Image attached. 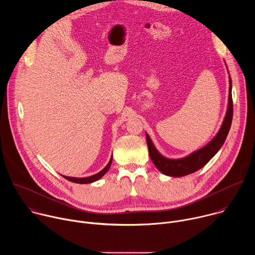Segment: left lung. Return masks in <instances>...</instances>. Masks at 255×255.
Here are the masks:
<instances>
[{
    "label": "left lung",
    "mask_w": 255,
    "mask_h": 255,
    "mask_svg": "<svg viewBox=\"0 0 255 255\" xmlns=\"http://www.w3.org/2000/svg\"><path fill=\"white\" fill-rule=\"evenodd\" d=\"M233 116V102H232V81L229 76V97H228V107L225 118L221 125L220 130L217 135L204 147L194 151L186 157L171 159L163 156L155 148L154 144L148 134L146 133V141L148 145V151L150 158L156 168L163 174L173 177H179L193 173L203 166H205L210 159L220 150L224 144L228 132L231 127Z\"/></svg>",
    "instance_id": "obj_1"
}]
</instances>
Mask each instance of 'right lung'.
Listing matches in <instances>:
<instances>
[{"label":"right lung","instance_id":"1","mask_svg":"<svg viewBox=\"0 0 255 255\" xmlns=\"http://www.w3.org/2000/svg\"><path fill=\"white\" fill-rule=\"evenodd\" d=\"M112 159H113V156H111L110 160H109L108 164L101 170L99 171L98 173L94 174V175H91V176H87V177H72V176H65V175H62L64 178H66L67 180L69 181H72V183H77V184H91V183H94V181L100 179L108 170L109 168H110L111 166V163H112Z\"/></svg>","mask_w":255,"mask_h":255}]
</instances>
